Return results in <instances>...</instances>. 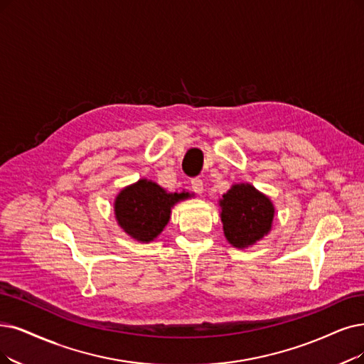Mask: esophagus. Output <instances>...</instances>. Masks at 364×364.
I'll use <instances>...</instances> for the list:
<instances>
[{
	"label": "esophagus",
	"instance_id": "34e87169",
	"mask_svg": "<svg viewBox=\"0 0 364 364\" xmlns=\"http://www.w3.org/2000/svg\"><path fill=\"white\" fill-rule=\"evenodd\" d=\"M191 186H193V190H194L197 194H201V193H203V181H201V179H198V178L193 179V181H191Z\"/></svg>",
	"mask_w": 364,
	"mask_h": 364
}]
</instances>
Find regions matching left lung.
I'll list each match as a JSON object with an SVG mask.
<instances>
[{
    "instance_id": "left-lung-1",
    "label": "left lung",
    "mask_w": 364,
    "mask_h": 364,
    "mask_svg": "<svg viewBox=\"0 0 364 364\" xmlns=\"http://www.w3.org/2000/svg\"><path fill=\"white\" fill-rule=\"evenodd\" d=\"M220 208L224 236L237 250L250 248L272 230L273 203L251 183H232L220 200Z\"/></svg>"
}]
</instances>
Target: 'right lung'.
<instances>
[{
    "label": "right lung",
    "instance_id": "add662e5",
    "mask_svg": "<svg viewBox=\"0 0 364 364\" xmlns=\"http://www.w3.org/2000/svg\"><path fill=\"white\" fill-rule=\"evenodd\" d=\"M188 197L191 194L185 190L168 193L154 181L139 179L116 196L113 201L116 223L132 239L149 243L168 224L171 208Z\"/></svg>",
    "mask_w": 364,
    "mask_h": 364
}]
</instances>
